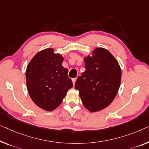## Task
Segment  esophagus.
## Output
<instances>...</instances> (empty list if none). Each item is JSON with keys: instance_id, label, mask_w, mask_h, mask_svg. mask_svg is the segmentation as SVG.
<instances>
[{"instance_id": "obj_1", "label": "esophagus", "mask_w": 149, "mask_h": 149, "mask_svg": "<svg viewBox=\"0 0 149 149\" xmlns=\"http://www.w3.org/2000/svg\"><path fill=\"white\" fill-rule=\"evenodd\" d=\"M76 79H77L76 77H75V78L72 79V82H73V84H74V85H75V81H76Z\"/></svg>"}]
</instances>
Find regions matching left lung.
Masks as SVG:
<instances>
[{"mask_svg": "<svg viewBox=\"0 0 149 149\" xmlns=\"http://www.w3.org/2000/svg\"><path fill=\"white\" fill-rule=\"evenodd\" d=\"M86 71L77 77L75 90L86 109L98 112L112 102L121 82L118 62L106 49L97 47L91 55L84 56Z\"/></svg>", "mask_w": 149, "mask_h": 149, "instance_id": "left-lung-1", "label": "left lung"}]
</instances>
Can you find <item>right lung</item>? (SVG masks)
Returning a JSON list of instances; mask_svg holds the SVG:
<instances>
[{
	"mask_svg": "<svg viewBox=\"0 0 149 149\" xmlns=\"http://www.w3.org/2000/svg\"><path fill=\"white\" fill-rule=\"evenodd\" d=\"M63 57L47 48L37 53L26 70V83L31 98L38 107L53 111L58 107L73 83L68 70L62 65Z\"/></svg>",
	"mask_w": 149,
	"mask_h": 149,
	"instance_id": "add662e5",
	"label": "right lung"
}]
</instances>
